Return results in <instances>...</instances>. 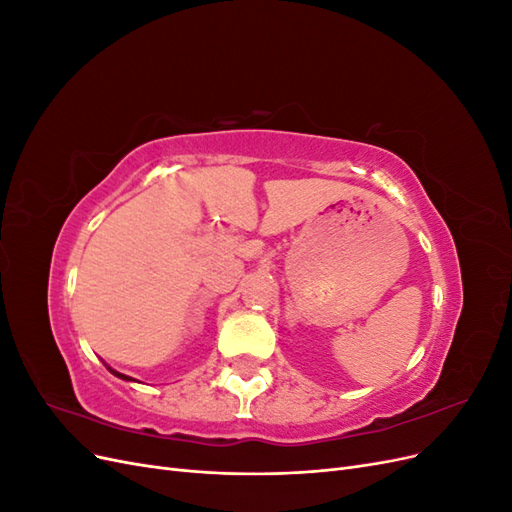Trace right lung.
<instances>
[{"label": "right lung", "instance_id": "right-lung-1", "mask_svg": "<svg viewBox=\"0 0 512 512\" xmlns=\"http://www.w3.org/2000/svg\"><path fill=\"white\" fill-rule=\"evenodd\" d=\"M106 367H108V365H106ZM108 371H111L113 376H117V378H121V380H126V382H136L134 378H130V376H126V374H119V371H115V369H111V367H108Z\"/></svg>", "mask_w": 512, "mask_h": 512}]
</instances>
